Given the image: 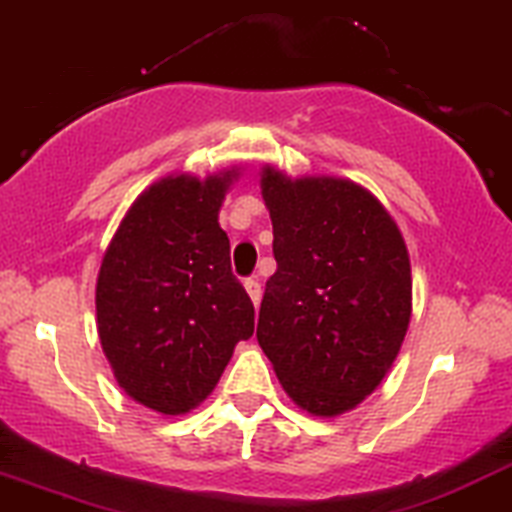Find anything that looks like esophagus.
<instances>
[{
    "label": "esophagus",
    "instance_id": "1",
    "mask_svg": "<svg viewBox=\"0 0 512 512\" xmlns=\"http://www.w3.org/2000/svg\"><path fill=\"white\" fill-rule=\"evenodd\" d=\"M245 289H247V294H250V299H252V303H260V299H262V284H260V279L257 277H250V279H245Z\"/></svg>",
    "mask_w": 512,
    "mask_h": 512
}]
</instances>
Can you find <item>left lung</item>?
I'll return each instance as SVG.
<instances>
[{
    "label": "left lung",
    "mask_w": 512,
    "mask_h": 512,
    "mask_svg": "<svg viewBox=\"0 0 512 512\" xmlns=\"http://www.w3.org/2000/svg\"><path fill=\"white\" fill-rule=\"evenodd\" d=\"M277 272L257 342L303 411L338 415L381 384L411 323V260L367 189L333 177L262 172Z\"/></svg>",
    "instance_id": "obj_1"
}]
</instances>
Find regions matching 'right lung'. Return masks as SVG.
<instances>
[{
    "label": "right lung",
    "mask_w": 512,
    "mask_h": 512,
    "mask_svg": "<svg viewBox=\"0 0 512 512\" xmlns=\"http://www.w3.org/2000/svg\"><path fill=\"white\" fill-rule=\"evenodd\" d=\"M233 177L160 179L133 201L101 260V347L121 389L157 413L199 406L255 330L218 226Z\"/></svg>",
    "instance_id": "right-lung-1"
}]
</instances>
